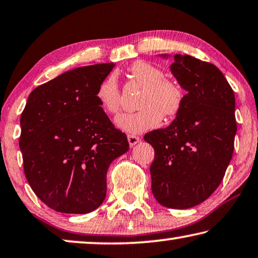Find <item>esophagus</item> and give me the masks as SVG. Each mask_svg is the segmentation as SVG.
Masks as SVG:
<instances>
[{
	"label": "esophagus",
	"instance_id": "obj_1",
	"mask_svg": "<svg viewBox=\"0 0 258 258\" xmlns=\"http://www.w3.org/2000/svg\"><path fill=\"white\" fill-rule=\"evenodd\" d=\"M127 140H128L130 146L133 147V146H136L137 144H139V142L141 141V139L139 138V137H137V136H128L127 137Z\"/></svg>",
	"mask_w": 258,
	"mask_h": 258
}]
</instances>
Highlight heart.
<instances>
[{
	"instance_id": "heart-1",
	"label": "heart",
	"mask_w": 258,
	"mask_h": 258,
	"mask_svg": "<svg viewBox=\"0 0 258 258\" xmlns=\"http://www.w3.org/2000/svg\"><path fill=\"white\" fill-rule=\"evenodd\" d=\"M131 78L142 87L138 97L136 112L119 114L114 122L125 132L138 134L156 127L163 114L171 118L177 116L185 102V93L175 81L165 79L161 69L145 60H138L128 69ZM96 99L108 113L119 111L121 97L117 76L109 75L99 85Z\"/></svg>"
}]
</instances>
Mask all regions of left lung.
I'll return each instance as SVG.
<instances>
[{"mask_svg":"<svg viewBox=\"0 0 258 258\" xmlns=\"http://www.w3.org/2000/svg\"><path fill=\"white\" fill-rule=\"evenodd\" d=\"M170 70L187 94L167 127L145 136L155 150L151 191L163 207L188 209L214 193L230 164L236 133L235 97L214 64L177 54Z\"/></svg>","mask_w":258,"mask_h":258,"instance_id":"obj_1","label":"left lung"}]
</instances>
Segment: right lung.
<instances>
[{"label": "right lung", "instance_id": "right-lung-1", "mask_svg": "<svg viewBox=\"0 0 258 258\" xmlns=\"http://www.w3.org/2000/svg\"><path fill=\"white\" fill-rule=\"evenodd\" d=\"M113 63L77 68L36 87L20 117L24 172L36 196L63 214H88L107 194V172L128 150L96 99Z\"/></svg>", "mask_w": 258, "mask_h": 258}]
</instances>
